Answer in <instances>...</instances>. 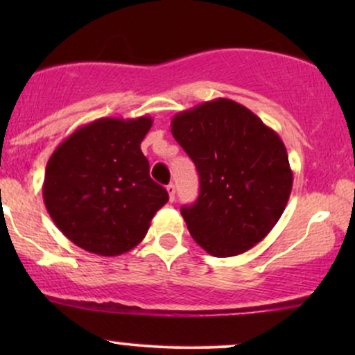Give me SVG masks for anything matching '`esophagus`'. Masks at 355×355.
Returning a JSON list of instances; mask_svg holds the SVG:
<instances>
[{
	"mask_svg": "<svg viewBox=\"0 0 355 355\" xmlns=\"http://www.w3.org/2000/svg\"><path fill=\"white\" fill-rule=\"evenodd\" d=\"M166 191H168L170 202H173V200H175V185H173V183H170V185H166Z\"/></svg>",
	"mask_w": 355,
	"mask_h": 355,
	"instance_id": "1",
	"label": "esophagus"
}]
</instances>
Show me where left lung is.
<instances>
[{
  "label": "left lung",
  "mask_w": 355,
  "mask_h": 355,
  "mask_svg": "<svg viewBox=\"0 0 355 355\" xmlns=\"http://www.w3.org/2000/svg\"><path fill=\"white\" fill-rule=\"evenodd\" d=\"M172 133L197 166L200 195L182 207L190 235L214 257H234L267 237L292 191L284 141L229 98L180 112Z\"/></svg>",
  "instance_id": "left-lung-1"
}]
</instances>
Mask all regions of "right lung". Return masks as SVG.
Segmentation results:
<instances>
[{"mask_svg": "<svg viewBox=\"0 0 355 355\" xmlns=\"http://www.w3.org/2000/svg\"><path fill=\"white\" fill-rule=\"evenodd\" d=\"M150 116L98 118L56 146L43 200L55 225L83 250L116 257L144 240L168 193L150 178L140 144Z\"/></svg>", "mask_w": 355, "mask_h": 355, "instance_id": "obj_1", "label": "right lung"}]
</instances>
